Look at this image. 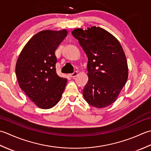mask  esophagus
I'll return each mask as SVG.
<instances>
[{
  "label": "esophagus",
  "instance_id": "1",
  "mask_svg": "<svg viewBox=\"0 0 151 151\" xmlns=\"http://www.w3.org/2000/svg\"><path fill=\"white\" fill-rule=\"evenodd\" d=\"M78 75V72H73L72 73H70L69 74V76L71 77V78H75V77Z\"/></svg>",
  "mask_w": 151,
  "mask_h": 151
}]
</instances>
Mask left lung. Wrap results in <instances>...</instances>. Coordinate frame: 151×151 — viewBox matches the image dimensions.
I'll list each match as a JSON object with an SVG mask.
<instances>
[{"label": "left lung", "mask_w": 151, "mask_h": 151, "mask_svg": "<svg viewBox=\"0 0 151 151\" xmlns=\"http://www.w3.org/2000/svg\"><path fill=\"white\" fill-rule=\"evenodd\" d=\"M88 57V80L83 91L86 101L96 108L110 106L127 83V58L118 40L98 27L72 32Z\"/></svg>", "instance_id": "obj_1"}]
</instances>
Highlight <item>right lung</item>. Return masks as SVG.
Segmentation results:
<instances>
[{"label":"right lung","mask_w":151,"mask_h":151,"mask_svg":"<svg viewBox=\"0 0 151 151\" xmlns=\"http://www.w3.org/2000/svg\"><path fill=\"white\" fill-rule=\"evenodd\" d=\"M67 30H45L32 36L21 51L15 66L20 88L41 109H50L59 101L67 79L56 72L55 52Z\"/></svg>","instance_id":"add662e5"}]
</instances>
